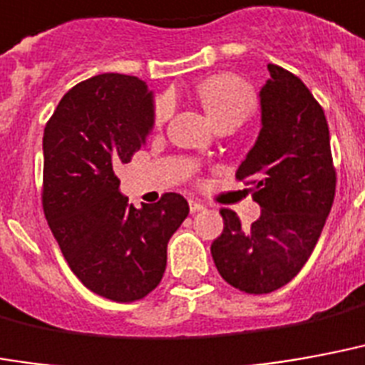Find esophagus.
<instances>
[{"label":"esophagus","instance_id":"34e87169","mask_svg":"<svg viewBox=\"0 0 365 365\" xmlns=\"http://www.w3.org/2000/svg\"><path fill=\"white\" fill-rule=\"evenodd\" d=\"M205 207L201 203H197V201H190V210L191 212H199V210H203Z\"/></svg>","mask_w":365,"mask_h":365}]
</instances>
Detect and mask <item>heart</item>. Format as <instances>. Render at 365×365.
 Here are the masks:
<instances>
[{
    "mask_svg": "<svg viewBox=\"0 0 365 365\" xmlns=\"http://www.w3.org/2000/svg\"><path fill=\"white\" fill-rule=\"evenodd\" d=\"M195 93L215 125L226 120L244 121L255 108V94L251 86L236 75H228V73L207 77L197 85ZM172 114H174V98L170 94L158 96L153 106V121L156 128L164 125Z\"/></svg>",
    "mask_w": 365,
    "mask_h": 365,
    "instance_id": "1",
    "label": "heart"
}]
</instances>
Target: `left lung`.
Segmentation results:
<instances>
[{
  "instance_id": "left-lung-1",
  "label": "left lung",
  "mask_w": 365,
  "mask_h": 365,
  "mask_svg": "<svg viewBox=\"0 0 365 365\" xmlns=\"http://www.w3.org/2000/svg\"><path fill=\"white\" fill-rule=\"evenodd\" d=\"M271 79L261 88L263 128L236 172L261 217L242 226L220 209L222 234L210 253L220 277L245 294L279 290L299 272L331 212L336 170L323 108L299 77L267 66Z\"/></svg>"
}]
</instances>
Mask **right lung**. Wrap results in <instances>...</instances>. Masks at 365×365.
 <instances>
[{
	"instance_id": "obj_1",
	"label": "right lung",
	"mask_w": 365,
	"mask_h": 365,
	"mask_svg": "<svg viewBox=\"0 0 365 365\" xmlns=\"http://www.w3.org/2000/svg\"><path fill=\"white\" fill-rule=\"evenodd\" d=\"M153 128L139 77L102 73L63 94L44 128L42 207L77 279L102 298L137 302L160 284L166 247L190 205L180 193L135 209L115 166L131 162Z\"/></svg>"
}]
</instances>
